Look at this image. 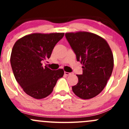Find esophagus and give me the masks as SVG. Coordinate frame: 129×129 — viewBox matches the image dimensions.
Returning a JSON list of instances; mask_svg holds the SVG:
<instances>
[{
    "instance_id": "obj_1",
    "label": "esophagus",
    "mask_w": 129,
    "mask_h": 129,
    "mask_svg": "<svg viewBox=\"0 0 129 129\" xmlns=\"http://www.w3.org/2000/svg\"><path fill=\"white\" fill-rule=\"evenodd\" d=\"M64 74H65V75H66V76H67V75H71V73H70V72H64Z\"/></svg>"
}]
</instances>
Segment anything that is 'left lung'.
<instances>
[{"mask_svg": "<svg viewBox=\"0 0 129 129\" xmlns=\"http://www.w3.org/2000/svg\"><path fill=\"white\" fill-rule=\"evenodd\" d=\"M66 37L77 60L82 64L83 73L77 75L79 81L72 91L82 99L99 94L106 85L114 68V57L107 41L93 33L70 32Z\"/></svg>", "mask_w": 129, "mask_h": 129, "instance_id": "left-lung-1", "label": "left lung"}]
</instances>
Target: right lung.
<instances>
[{
	"instance_id": "1",
	"label": "right lung",
	"mask_w": 129,
	"mask_h": 129,
	"mask_svg": "<svg viewBox=\"0 0 129 129\" xmlns=\"http://www.w3.org/2000/svg\"><path fill=\"white\" fill-rule=\"evenodd\" d=\"M64 33L27 35L14 44L10 63L14 77L27 95L37 99L45 98L52 93L63 69L52 71L42 62L50 58L57 43Z\"/></svg>"
}]
</instances>
